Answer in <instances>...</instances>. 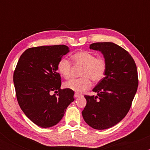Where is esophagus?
Instances as JSON below:
<instances>
[{
	"label": "esophagus",
	"instance_id": "1",
	"mask_svg": "<svg viewBox=\"0 0 150 150\" xmlns=\"http://www.w3.org/2000/svg\"><path fill=\"white\" fill-rule=\"evenodd\" d=\"M80 96H82V95H81V94H78V93H75V97H76V98L80 97Z\"/></svg>",
	"mask_w": 150,
	"mask_h": 150
}]
</instances>
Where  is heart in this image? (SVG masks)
<instances>
[{"label":"heart","instance_id":"heart-1","mask_svg":"<svg viewBox=\"0 0 150 150\" xmlns=\"http://www.w3.org/2000/svg\"><path fill=\"white\" fill-rule=\"evenodd\" d=\"M75 63L82 66L80 78L71 79L65 83V87L77 93L84 92L92 86V81L98 82L104 78L106 70V62L102 57L87 51L77 52L72 56ZM58 72L65 79L71 76L72 65L67 58H62L57 65Z\"/></svg>","mask_w":150,"mask_h":150}]
</instances>
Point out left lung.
<instances>
[{
    "label": "left lung",
    "instance_id": "obj_1",
    "mask_svg": "<svg viewBox=\"0 0 150 150\" xmlns=\"http://www.w3.org/2000/svg\"><path fill=\"white\" fill-rule=\"evenodd\" d=\"M89 49L101 52L106 70L92 89L97 95L85 96L82 114L89 126L104 130L119 123L130 110L138 86L137 67L130 53L114 43H94Z\"/></svg>",
    "mask_w": 150,
    "mask_h": 150
}]
</instances>
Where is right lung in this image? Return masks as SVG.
<instances>
[{"mask_svg": "<svg viewBox=\"0 0 150 150\" xmlns=\"http://www.w3.org/2000/svg\"><path fill=\"white\" fill-rule=\"evenodd\" d=\"M65 45L30 48L20 56L13 74L16 97L24 113L42 128H50L62 119L74 101V92L61 89L58 73L60 59L69 52ZM54 91L57 95H52Z\"/></svg>", "mask_w": 150, "mask_h": 150, "instance_id": "right-lung-1", "label": "right lung"}]
</instances>
